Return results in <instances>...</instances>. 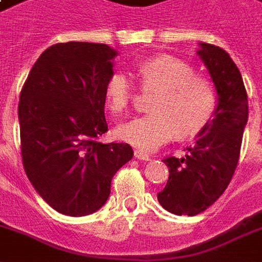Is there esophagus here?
<instances>
[{
  "label": "esophagus",
  "instance_id": "1",
  "mask_svg": "<svg viewBox=\"0 0 262 262\" xmlns=\"http://www.w3.org/2000/svg\"><path fill=\"white\" fill-rule=\"evenodd\" d=\"M135 157L137 160H140V161H150L151 160V157L148 154L143 153L142 150H135Z\"/></svg>",
  "mask_w": 262,
  "mask_h": 262
}]
</instances>
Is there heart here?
I'll list each match as a JSON object with an SVG mask.
<instances>
[{"label":"heart","instance_id":"1","mask_svg":"<svg viewBox=\"0 0 262 262\" xmlns=\"http://www.w3.org/2000/svg\"><path fill=\"white\" fill-rule=\"evenodd\" d=\"M137 78L144 90H156L151 114L120 123L115 135L122 142L153 153L164 143L180 136H193L212 120L216 111V91L212 82L195 75L191 66L174 56L161 54L140 61ZM133 95L129 77L116 71L105 85V101L111 112L123 114Z\"/></svg>","mask_w":262,"mask_h":262}]
</instances>
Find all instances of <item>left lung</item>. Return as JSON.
Instances as JSON below:
<instances>
[{
    "mask_svg": "<svg viewBox=\"0 0 262 262\" xmlns=\"http://www.w3.org/2000/svg\"><path fill=\"white\" fill-rule=\"evenodd\" d=\"M196 54L213 81L217 103L187 154L164 160L170 177L157 199L165 210L180 216L201 213L225 192L236 171L248 119L247 92L230 54L209 43H199Z\"/></svg>",
    "mask_w": 262,
    "mask_h": 262,
    "instance_id": "1",
    "label": "left lung"
}]
</instances>
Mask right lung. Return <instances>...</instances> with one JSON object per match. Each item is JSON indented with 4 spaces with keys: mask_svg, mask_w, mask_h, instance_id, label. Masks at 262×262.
Segmentation results:
<instances>
[{
    "mask_svg": "<svg viewBox=\"0 0 262 262\" xmlns=\"http://www.w3.org/2000/svg\"><path fill=\"white\" fill-rule=\"evenodd\" d=\"M116 56L103 43H57L40 54L20 91L26 176L52 208L67 216L102 208L116 171L133 157L127 143L98 142L108 130L105 85Z\"/></svg>",
    "mask_w": 262,
    "mask_h": 262,
    "instance_id": "right-lung-1",
    "label": "right lung"
}]
</instances>
